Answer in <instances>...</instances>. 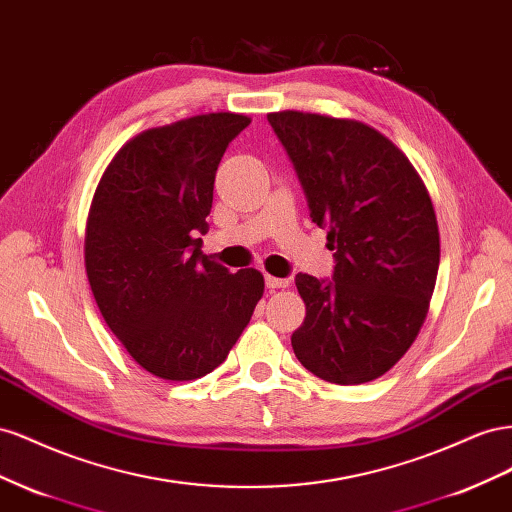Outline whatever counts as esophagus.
Returning a JSON list of instances; mask_svg holds the SVG:
<instances>
[{
	"mask_svg": "<svg viewBox=\"0 0 512 512\" xmlns=\"http://www.w3.org/2000/svg\"><path fill=\"white\" fill-rule=\"evenodd\" d=\"M266 285H268V289H285V287H289V279H279V276L266 274Z\"/></svg>",
	"mask_w": 512,
	"mask_h": 512,
	"instance_id": "obj_1",
	"label": "esophagus"
}]
</instances>
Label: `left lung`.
I'll list each match as a JSON object with an SVG mask.
<instances>
[{"mask_svg": "<svg viewBox=\"0 0 512 512\" xmlns=\"http://www.w3.org/2000/svg\"><path fill=\"white\" fill-rule=\"evenodd\" d=\"M328 229L332 281L298 274L306 317L291 334L304 369L330 384L382 377L416 341L440 268V231L425 182L373 126L306 111L268 113Z\"/></svg>", "mask_w": 512, "mask_h": 512, "instance_id": "1", "label": "left lung"}]
</instances>
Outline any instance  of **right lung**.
Segmentation results:
<instances>
[{
	"mask_svg": "<svg viewBox=\"0 0 512 512\" xmlns=\"http://www.w3.org/2000/svg\"><path fill=\"white\" fill-rule=\"evenodd\" d=\"M251 124L218 111L126 141L96 186L85 223V272L107 326L141 369L171 382L212 373L236 345L264 274L229 272L201 253L214 178Z\"/></svg>",
	"mask_w": 512,
	"mask_h": 512,
	"instance_id": "right-lung-1",
	"label": "right lung"
}]
</instances>
